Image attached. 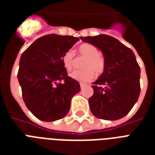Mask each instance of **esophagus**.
Returning a JSON list of instances; mask_svg holds the SVG:
<instances>
[{"instance_id": "obj_1", "label": "esophagus", "mask_w": 155, "mask_h": 155, "mask_svg": "<svg viewBox=\"0 0 155 155\" xmlns=\"http://www.w3.org/2000/svg\"><path fill=\"white\" fill-rule=\"evenodd\" d=\"M80 87H81V89H83L84 87H86V84H83V83H80Z\"/></svg>"}]
</instances>
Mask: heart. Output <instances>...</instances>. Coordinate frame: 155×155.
Returning <instances> with one entry per match:
<instances>
[{"label":"heart","instance_id":"1","mask_svg":"<svg viewBox=\"0 0 155 155\" xmlns=\"http://www.w3.org/2000/svg\"><path fill=\"white\" fill-rule=\"evenodd\" d=\"M79 53L86 59L83 63L84 69L74 71L70 76L79 82H89L95 78V71L97 75H102L105 69V60L99 54V50L91 43H84L79 47ZM75 53L71 50L63 53L62 62L67 71H71L74 67Z\"/></svg>","mask_w":155,"mask_h":155}]
</instances>
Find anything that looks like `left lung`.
<instances>
[{
    "mask_svg": "<svg viewBox=\"0 0 155 155\" xmlns=\"http://www.w3.org/2000/svg\"><path fill=\"white\" fill-rule=\"evenodd\" d=\"M103 53L105 69L92 83L94 93L88 99L93 115L115 120L129 113L140 95L141 69L132 50L109 35L80 37Z\"/></svg>",
    "mask_w": 155,
    "mask_h": 155,
    "instance_id": "8db88e82",
    "label": "left lung"
}]
</instances>
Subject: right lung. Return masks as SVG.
Listing matches in <instances>:
<instances>
[{"label": "right lung", "mask_w": 155, "mask_h": 155, "mask_svg": "<svg viewBox=\"0 0 155 155\" xmlns=\"http://www.w3.org/2000/svg\"><path fill=\"white\" fill-rule=\"evenodd\" d=\"M78 41L68 35H45L21 56L18 79L23 101L38 119L54 121L63 118L71 98L80 91L79 82L68 76L62 62L63 53Z\"/></svg>", "instance_id": "1"}]
</instances>
